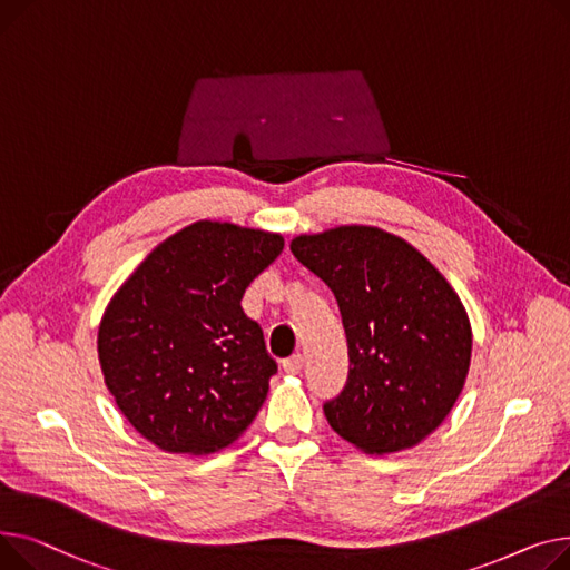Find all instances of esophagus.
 I'll return each instance as SVG.
<instances>
[{
  "label": "esophagus",
  "instance_id": "34e87169",
  "mask_svg": "<svg viewBox=\"0 0 570 570\" xmlns=\"http://www.w3.org/2000/svg\"><path fill=\"white\" fill-rule=\"evenodd\" d=\"M301 367H304V356H301V354H292L289 358L283 361V371L287 375H298Z\"/></svg>",
  "mask_w": 570,
  "mask_h": 570
}]
</instances>
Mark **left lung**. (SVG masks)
Returning <instances> with one entry per match:
<instances>
[{
    "label": "left lung",
    "instance_id": "left-lung-1",
    "mask_svg": "<svg viewBox=\"0 0 570 570\" xmlns=\"http://www.w3.org/2000/svg\"><path fill=\"white\" fill-rule=\"evenodd\" d=\"M289 250L338 301L350 375L324 414L354 449L421 444L451 414L472 363L458 292L421 250L373 225L298 234Z\"/></svg>",
    "mask_w": 570,
    "mask_h": 570
}]
</instances>
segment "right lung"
Returning a JSON list of instances; mask_svg holds the SVG:
<instances>
[{"mask_svg": "<svg viewBox=\"0 0 570 570\" xmlns=\"http://www.w3.org/2000/svg\"><path fill=\"white\" fill-rule=\"evenodd\" d=\"M283 246L278 232L197 220L160 242L108 301L100 371L121 414L160 451L216 453L257 416L276 361L242 296Z\"/></svg>", "mask_w": 570, "mask_h": 570, "instance_id": "1", "label": "right lung"}]
</instances>
